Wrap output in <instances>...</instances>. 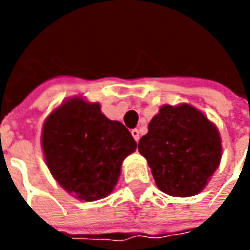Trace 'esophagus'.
<instances>
[{"label":"esophagus","mask_w":250,"mask_h":250,"mask_svg":"<svg viewBox=\"0 0 250 250\" xmlns=\"http://www.w3.org/2000/svg\"><path fill=\"white\" fill-rule=\"evenodd\" d=\"M131 135H132L135 140L139 141V139H140V132H139V129H131Z\"/></svg>","instance_id":"esophagus-1"}]
</instances>
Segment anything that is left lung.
Instances as JSON below:
<instances>
[{
	"mask_svg": "<svg viewBox=\"0 0 250 250\" xmlns=\"http://www.w3.org/2000/svg\"><path fill=\"white\" fill-rule=\"evenodd\" d=\"M218 128L193 106L164 105L139 141L157 187L174 197L200 193L219 166Z\"/></svg>",
	"mask_w": 250,
	"mask_h": 250,
	"instance_id": "left-lung-1",
	"label": "left lung"
}]
</instances>
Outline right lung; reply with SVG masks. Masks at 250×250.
I'll return each instance as SVG.
<instances>
[{"mask_svg": "<svg viewBox=\"0 0 250 250\" xmlns=\"http://www.w3.org/2000/svg\"><path fill=\"white\" fill-rule=\"evenodd\" d=\"M41 144L50 174L64 190L84 201L109 196L122 162L136 141L121 122L110 121L97 102L70 98L44 123Z\"/></svg>", "mask_w": 250, "mask_h": 250, "instance_id": "1", "label": "right lung"}]
</instances>
